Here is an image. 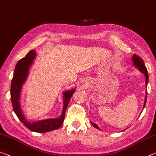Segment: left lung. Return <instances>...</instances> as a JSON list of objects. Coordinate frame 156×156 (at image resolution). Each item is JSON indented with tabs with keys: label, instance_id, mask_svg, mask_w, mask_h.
Here are the masks:
<instances>
[{
	"label": "left lung",
	"instance_id": "1",
	"mask_svg": "<svg viewBox=\"0 0 156 156\" xmlns=\"http://www.w3.org/2000/svg\"><path fill=\"white\" fill-rule=\"evenodd\" d=\"M132 60H133V64L134 65L136 66V67L138 68V69L140 71V72L142 73H143L145 77H146V86H147V84H148V81H149V75H148V72H147V69L146 67H145L144 65V61L143 60H142L140 57L137 54H134L133 56V58H132ZM146 97H145V100H144V107H145V105H146V102H147V90L146 91ZM92 125H93L94 126H95L96 129H99L98 126L95 123H93L91 122Z\"/></svg>",
	"mask_w": 156,
	"mask_h": 156
}]
</instances>
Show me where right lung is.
Returning a JSON list of instances; mask_svg holds the SVG:
<instances>
[{
	"label": "right lung",
	"instance_id": "obj_1",
	"mask_svg": "<svg viewBox=\"0 0 156 156\" xmlns=\"http://www.w3.org/2000/svg\"><path fill=\"white\" fill-rule=\"evenodd\" d=\"M36 56V52L31 50L26 55L25 57L19 60L15 67L14 76L11 83V100L14 112L16 114L18 119L31 131L38 133H45L50 131L56 130L62 126L64 122L65 112L67 109L69 102L71 97L75 92L74 89L71 91H67L64 93V107H63L61 115L58 118H51V119L37 121L34 122H30L25 119L20 109L19 98L20 95L21 87L25 83L27 77L29 69L33 62L34 58Z\"/></svg>",
	"mask_w": 156,
	"mask_h": 156
}]
</instances>
